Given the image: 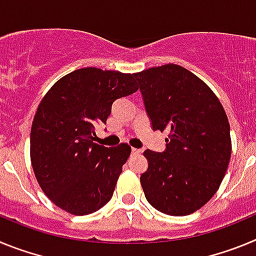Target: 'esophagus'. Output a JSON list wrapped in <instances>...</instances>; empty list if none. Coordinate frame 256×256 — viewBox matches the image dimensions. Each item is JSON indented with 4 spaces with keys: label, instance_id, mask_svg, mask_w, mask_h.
I'll list each match as a JSON object with an SVG mask.
<instances>
[{
    "label": "esophagus",
    "instance_id": "obj_1",
    "mask_svg": "<svg viewBox=\"0 0 256 256\" xmlns=\"http://www.w3.org/2000/svg\"><path fill=\"white\" fill-rule=\"evenodd\" d=\"M141 152L142 150H140V148H132V155H140Z\"/></svg>",
    "mask_w": 256,
    "mask_h": 256
}]
</instances>
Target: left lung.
I'll list each match as a JSON object with an SVG mask.
<instances>
[{
	"mask_svg": "<svg viewBox=\"0 0 256 256\" xmlns=\"http://www.w3.org/2000/svg\"><path fill=\"white\" fill-rule=\"evenodd\" d=\"M154 130L168 132L162 152L146 150V200L168 216L195 212L214 196L230 159L224 108L209 86L176 64L133 74Z\"/></svg>",
	"mask_w": 256,
	"mask_h": 256,
	"instance_id": "8db88e82",
	"label": "left lung"
}]
</instances>
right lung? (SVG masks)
Instances as JSON below:
<instances>
[{"mask_svg": "<svg viewBox=\"0 0 256 256\" xmlns=\"http://www.w3.org/2000/svg\"><path fill=\"white\" fill-rule=\"evenodd\" d=\"M138 90L133 74L83 68L60 78L38 105L30 130V162L42 191L73 216L97 212L112 198L130 146L94 142L116 98Z\"/></svg>", "mask_w": 256, "mask_h": 256, "instance_id": "right-lung-1", "label": "right lung"}]
</instances>
